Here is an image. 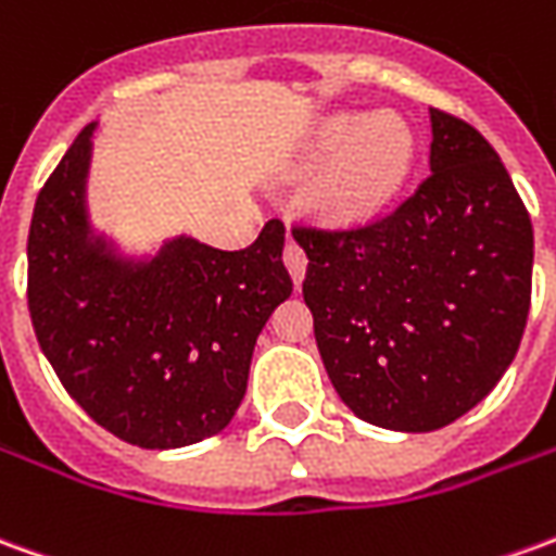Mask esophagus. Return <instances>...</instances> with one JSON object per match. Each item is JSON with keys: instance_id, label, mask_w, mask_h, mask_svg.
<instances>
[{"instance_id": "34e87169", "label": "esophagus", "mask_w": 556, "mask_h": 556, "mask_svg": "<svg viewBox=\"0 0 556 556\" xmlns=\"http://www.w3.org/2000/svg\"><path fill=\"white\" fill-rule=\"evenodd\" d=\"M282 262L289 267L291 279H294V286H301L304 282V274H306V252L294 243V240H286V250H282Z\"/></svg>"}]
</instances>
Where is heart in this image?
Returning <instances> with one entry per match:
<instances>
[{"label":"heart","instance_id":"heart-1","mask_svg":"<svg viewBox=\"0 0 556 556\" xmlns=\"http://www.w3.org/2000/svg\"><path fill=\"white\" fill-rule=\"evenodd\" d=\"M415 141L397 116L337 114L301 159V174L327 168L316 201L333 223H361L379 213L413 168Z\"/></svg>","mask_w":556,"mask_h":556}]
</instances>
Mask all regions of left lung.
I'll return each mask as SVG.
<instances>
[{"instance_id": "obj_1", "label": "left lung", "mask_w": 556, "mask_h": 556, "mask_svg": "<svg viewBox=\"0 0 556 556\" xmlns=\"http://www.w3.org/2000/svg\"><path fill=\"white\" fill-rule=\"evenodd\" d=\"M430 177L352 231L294 228L318 355L352 413L427 433L488 397L521 345L533 225L496 150L430 108Z\"/></svg>"}]
</instances>
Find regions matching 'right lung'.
I'll use <instances>...</instances> for the list:
<instances>
[{
	"mask_svg": "<svg viewBox=\"0 0 556 556\" xmlns=\"http://www.w3.org/2000/svg\"><path fill=\"white\" fill-rule=\"evenodd\" d=\"M80 131L35 201L29 316L41 352L80 409L141 448H184L231 425L252 349L291 294L286 228L213 250L189 235L126 255L89 219L92 135Z\"/></svg>",
	"mask_w": 556,
	"mask_h": 556,
	"instance_id": "right-lung-1",
	"label": "right lung"
}]
</instances>
